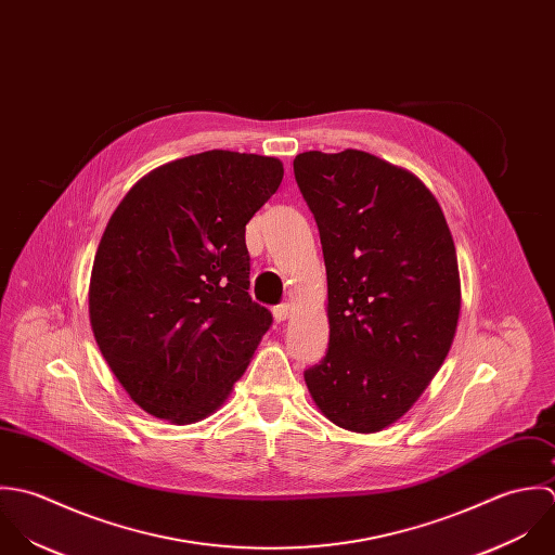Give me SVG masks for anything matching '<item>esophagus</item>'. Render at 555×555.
<instances>
[{
	"instance_id": "obj_1",
	"label": "esophagus",
	"mask_w": 555,
	"mask_h": 555,
	"mask_svg": "<svg viewBox=\"0 0 555 555\" xmlns=\"http://www.w3.org/2000/svg\"><path fill=\"white\" fill-rule=\"evenodd\" d=\"M289 313H292V307H289L287 302L274 307V320H276V322H285V320L289 318Z\"/></svg>"
}]
</instances>
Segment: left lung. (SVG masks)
<instances>
[{
    "instance_id": "8db88e82",
    "label": "left lung",
    "mask_w": 555,
    "mask_h": 555,
    "mask_svg": "<svg viewBox=\"0 0 555 555\" xmlns=\"http://www.w3.org/2000/svg\"><path fill=\"white\" fill-rule=\"evenodd\" d=\"M294 176L328 276V351L305 382L334 425L375 434L414 405L452 345L454 242L431 191L373 154L302 152Z\"/></svg>"
}]
</instances>
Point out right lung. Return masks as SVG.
I'll list each match as a JSON object with an SVG mask.
<instances>
[{
  "label": "right lung",
  "instance_id": "add662e5",
  "mask_svg": "<svg viewBox=\"0 0 555 555\" xmlns=\"http://www.w3.org/2000/svg\"><path fill=\"white\" fill-rule=\"evenodd\" d=\"M283 163L210 150L141 178L115 208L90 281V322L113 375L147 414L206 418L246 371L272 313L248 296L246 222Z\"/></svg>",
  "mask_w": 555,
  "mask_h": 555
}]
</instances>
